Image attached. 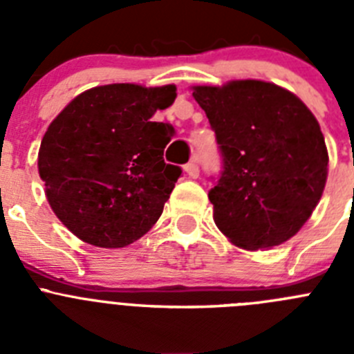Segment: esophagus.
Returning <instances> with one entry per match:
<instances>
[{
	"label": "esophagus",
	"mask_w": 354,
	"mask_h": 354,
	"mask_svg": "<svg viewBox=\"0 0 354 354\" xmlns=\"http://www.w3.org/2000/svg\"><path fill=\"white\" fill-rule=\"evenodd\" d=\"M184 171H186V174L189 175V177H192V179H196V177H198V175H200L198 162H196V161H189L186 165V167H184Z\"/></svg>",
	"instance_id": "1"
}]
</instances>
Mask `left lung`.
Returning <instances> with one entry per match:
<instances>
[{"label":"left lung","instance_id":"1","mask_svg":"<svg viewBox=\"0 0 354 354\" xmlns=\"http://www.w3.org/2000/svg\"><path fill=\"white\" fill-rule=\"evenodd\" d=\"M220 145L209 200L214 223L239 248L282 245L323 195L328 150L319 122L289 90L257 80L193 86Z\"/></svg>","mask_w":354,"mask_h":354}]
</instances>
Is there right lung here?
<instances>
[{"label":"right lung","mask_w":354,"mask_h":354,"mask_svg":"<svg viewBox=\"0 0 354 354\" xmlns=\"http://www.w3.org/2000/svg\"><path fill=\"white\" fill-rule=\"evenodd\" d=\"M174 84L115 83L80 93L51 122L39 174L58 220L99 248H124L161 216L180 177L162 152L174 127L152 122L174 104Z\"/></svg>","instance_id":"add662e5"}]
</instances>
